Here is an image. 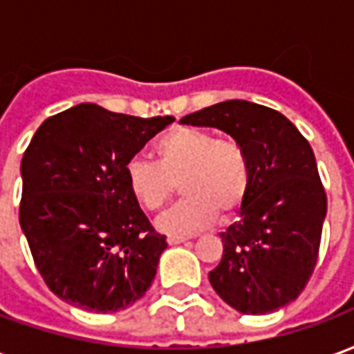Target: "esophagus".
<instances>
[{"instance_id": "1", "label": "esophagus", "mask_w": 354, "mask_h": 354, "mask_svg": "<svg viewBox=\"0 0 354 354\" xmlns=\"http://www.w3.org/2000/svg\"><path fill=\"white\" fill-rule=\"evenodd\" d=\"M185 241H189V239L180 237V235H169V239H167V243H169V245H182V243H185Z\"/></svg>"}]
</instances>
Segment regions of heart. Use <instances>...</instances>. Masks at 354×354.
Here are the masks:
<instances>
[{
	"label": "heart",
	"mask_w": 354,
	"mask_h": 354,
	"mask_svg": "<svg viewBox=\"0 0 354 354\" xmlns=\"http://www.w3.org/2000/svg\"><path fill=\"white\" fill-rule=\"evenodd\" d=\"M157 162L134 157L127 162L129 192L149 212L161 210L180 189L185 197L157 220V227L172 235H187L207 227L216 214H235L250 192L252 167L246 149L235 140L193 127L174 129L155 144Z\"/></svg>",
	"instance_id": "obj_1"
}]
</instances>
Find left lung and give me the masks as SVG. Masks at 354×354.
<instances>
[{"instance_id":"obj_1","label":"left lung","mask_w":354,"mask_h":354,"mask_svg":"<svg viewBox=\"0 0 354 354\" xmlns=\"http://www.w3.org/2000/svg\"><path fill=\"white\" fill-rule=\"evenodd\" d=\"M180 123L230 134L252 167L239 222L220 233L223 256L208 273L212 288L243 315L288 305L317 266L328 208L309 142L282 113L246 100L220 102Z\"/></svg>"}]
</instances>
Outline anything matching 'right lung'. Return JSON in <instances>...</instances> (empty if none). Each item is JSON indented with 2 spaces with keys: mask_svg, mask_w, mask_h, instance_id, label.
Here are the masks:
<instances>
[{
  "mask_svg": "<svg viewBox=\"0 0 354 354\" xmlns=\"http://www.w3.org/2000/svg\"><path fill=\"white\" fill-rule=\"evenodd\" d=\"M172 121L77 104L35 131L20 162V227L60 299L115 313L151 286L169 245L129 192L124 169Z\"/></svg>",
  "mask_w": 354,
  "mask_h": 354,
  "instance_id": "1",
  "label": "right lung"
}]
</instances>
